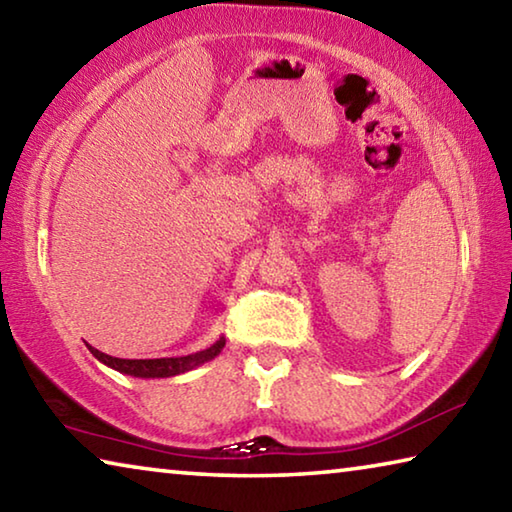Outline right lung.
Instances as JSON below:
<instances>
[{
	"mask_svg": "<svg viewBox=\"0 0 512 512\" xmlns=\"http://www.w3.org/2000/svg\"><path fill=\"white\" fill-rule=\"evenodd\" d=\"M223 345H225V339L221 336L219 341L212 343L210 348H205L201 352L185 354V357H164V359H117V357H110V354H106V352H99L97 348H92V345H88V350L101 363H106L108 368L121 372V375L155 379V377L183 375V372H189V370H194L198 366H203V363L212 361L214 357H219Z\"/></svg>",
	"mask_w": 512,
	"mask_h": 512,
	"instance_id": "1",
	"label": "right lung"
}]
</instances>
